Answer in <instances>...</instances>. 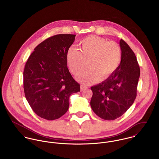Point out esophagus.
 <instances>
[{"label":"esophagus","mask_w":159,"mask_h":159,"mask_svg":"<svg viewBox=\"0 0 159 159\" xmlns=\"http://www.w3.org/2000/svg\"><path fill=\"white\" fill-rule=\"evenodd\" d=\"M86 89H87V86H86L83 85V84L81 85V91H84V90H86Z\"/></svg>","instance_id":"esophagus-1"}]
</instances>
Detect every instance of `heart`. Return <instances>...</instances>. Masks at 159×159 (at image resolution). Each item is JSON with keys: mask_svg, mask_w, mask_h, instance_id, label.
Instances as JSON below:
<instances>
[{"mask_svg": "<svg viewBox=\"0 0 159 159\" xmlns=\"http://www.w3.org/2000/svg\"><path fill=\"white\" fill-rule=\"evenodd\" d=\"M80 49L70 47L66 59L68 67L74 75L81 72L88 61L89 68L80 73L76 80L83 84L97 81L100 76L107 78L119 67L122 59L120 46L97 36H89L80 42Z\"/></svg>", "mask_w": 159, "mask_h": 159, "instance_id": "heart-1", "label": "heart"}]
</instances>
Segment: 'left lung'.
I'll return each mask as SVG.
<instances>
[{
	"label": "left lung",
	"instance_id": "1",
	"mask_svg": "<svg viewBox=\"0 0 159 159\" xmlns=\"http://www.w3.org/2000/svg\"><path fill=\"white\" fill-rule=\"evenodd\" d=\"M122 59L117 69L102 83L91 87V107L100 118L111 120L125 113L136 97L140 68L134 51L120 40Z\"/></svg>",
	"mask_w": 159,
	"mask_h": 159
}]
</instances>
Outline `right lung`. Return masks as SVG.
<instances>
[{
	"mask_svg": "<svg viewBox=\"0 0 159 159\" xmlns=\"http://www.w3.org/2000/svg\"><path fill=\"white\" fill-rule=\"evenodd\" d=\"M76 35L59 34L47 39L34 49L23 72L25 97L34 113L51 120L67 111L71 94L80 85L67 68L66 54Z\"/></svg>",
	"mask_w": 159,
	"mask_h": 159,
	"instance_id": "add662e5",
	"label": "right lung"
}]
</instances>
